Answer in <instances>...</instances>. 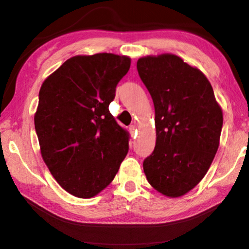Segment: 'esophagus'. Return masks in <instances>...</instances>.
Here are the masks:
<instances>
[{
  "label": "esophagus",
  "mask_w": 249,
  "mask_h": 249,
  "mask_svg": "<svg viewBox=\"0 0 249 249\" xmlns=\"http://www.w3.org/2000/svg\"><path fill=\"white\" fill-rule=\"evenodd\" d=\"M129 131H130L131 136H134L136 134V131H137V128H136V125H130V128H129Z\"/></svg>",
  "instance_id": "34e87169"
}]
</instances>
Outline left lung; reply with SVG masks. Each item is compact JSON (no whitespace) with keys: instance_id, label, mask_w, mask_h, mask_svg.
<instances>
[{"instance_id":"8db88e82","label":"left lung","mask_w":249,"mask_h":249,"mask_svg":"<svg viewBox=\"0 0 249 249\" xmlns=\"http://www.w3.org/2000/svg\"><path fill=\"white\" fill-rule=\"evenodd\" d=\"M155 108V148L142 166L163 195L180 197L206 175L219 148L222 110L202 71L173 54L137 61Z\"/></svg>"}]
</instances>
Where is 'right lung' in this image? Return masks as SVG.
Here are the masks:
<instances>
[{"mask_svg":"<svg viewBox=\"0 0 249 249\" xmlns=\"http://www.w3.org/2000/svg\"><path fill=\"white\" fill-rule=\"evenodd\" d=\"M130 68L112 53L67 60L44 81L35 129L44 162L71 195L90 198L111 183L129 149V135L108 105Z\"/></svg>","mask_w":249,"mask_h":249,"instance_id":"add662e5","label":"right lung"}]
</instances>
